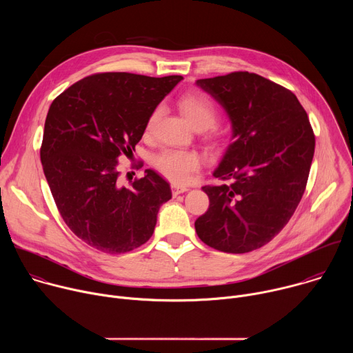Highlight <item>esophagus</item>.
I'll use <instances>...</instances> for the list:
<instances>
[{"mask_svg":"<svg viewBox=\"0 0 353 353\" xmlns=\"http://www.w3.org/2000/svg\"><path fill=\"white\" fill-rule=\"evenodd\" d=\"M185 191H188L187 187H181V185H177V184H172V192H173L174 196H177L179 194H183V192H185Z\"/></svg>","mask_w":353,"mask_h":353,"instance_id":"1","label":"esophagus"}]
</instances>
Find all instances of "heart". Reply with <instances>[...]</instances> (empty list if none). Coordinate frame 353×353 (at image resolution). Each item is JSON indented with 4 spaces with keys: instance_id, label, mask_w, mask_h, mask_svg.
<instances>
[{
    "instance_id": "b5f03b06",
    "label": "heart",
    "mask_w": 353,
    "mask_h": 353,
    "mask_svg": "<svg viewBox=\"0 0 353 353\" xmlns=\"http://www.w3.org/2000/svg\"><path fill=\"white\" fill-rule=\"evenodd\" d=\"M180 110L188 124H191L195 130H207L212 127L216 121L218 113L211 100L203 94L196 92L185 93L179 102ZM162 108L158 106L152 112H150L148 121H146V131H152L155 127L159 116H161ZM155 166L161 173H163L169 180L183 184L185 183L191 173L195 172L199 168L201 159L194 150H185V149H166L161 152L155 161Z\"/></svg>"
}]
</instances>
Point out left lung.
<instances>
[{"label":"left lung","instance_id":"obj_1","mask_svg":"<svg viewBox=\"0 0 353 353\" xmlns=\"http://www.w3.org/2000/svg\"><path fill=\"white\" fill-rule=\"evenodd\" d=\"M226 112L232 138L214 170L229 181L205 185L208 211L195 221L198 237L223 253L241 254L271 241L305 192L314 134L297 97L250 72L198 79Z\"/></svg>","mask_w":353,"mask_h":353}]
</instances>
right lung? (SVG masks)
Instances as JSON below:
<instances>
[{
    "label": "right lung",
    "mask_w": 353,
    "mask_h": 353,
    "mask_svg": "<svg viewBox=\"0 0 353 353\" xmlns=\"http://www.w3.org/2000/svg\"><path fill=\"white\" fill-rule=\"evenodd\" d=\"M183 79L105 72L81 79L48 109L40 161L67 226L103 253H127L152 236L170 184L155 170L127 188L117 170L135 152L148 117Z\"/></svg>",
    "instance_id": "right-lung-1"
}]
</instances>
